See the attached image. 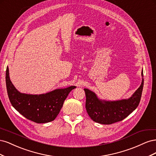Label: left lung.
<instances>
[{
  "label": "left lung",
  "mask_w": 156,
  "mask_h": 156,
  "mask_svg": "<svg viewBox=\"0 0 156 156\" xmlns=\"http://www.w3.org/2000/svg\"><path fill=\"white\" fill-rule=\"evenodd\" d=\"M143 85V79L140 86L130 98L115 101H101L97 98L95 93L84 88L86 94L85 107L89 116L94 122L101 124H111L124 120L138 107Z\"/></svg>",
  "instance_id": "8db88e82"
}]
</instances>
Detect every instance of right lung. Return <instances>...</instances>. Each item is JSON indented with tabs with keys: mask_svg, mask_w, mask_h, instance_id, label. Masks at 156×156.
<instances>
[{
	"mask_svg": "<svg viewBox=\"0 0 156 156\" xmlns=\"http://www.w3.org/2000/svg\"><path fill=\"white\" fill-rule=\"evenodd\" d=\"M6 84L9 100L12 106L26 119L36 123H47L54 120L75 86L56 89L40 95L20 93L12 83L8 67L6 71Z\"/></svg>",
	"mask_w": 156,
	"mask_h": 156,
	"instance_id": "1",
	"label": "right lung"
}]
</instances>
